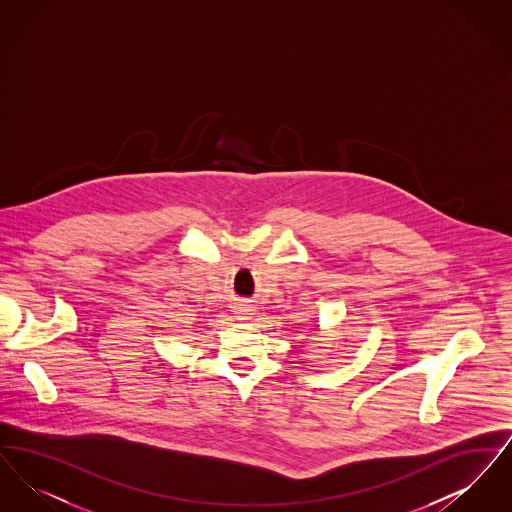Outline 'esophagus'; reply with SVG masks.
Masks as SVG:
<instances>
[{
    "instance_id": "esophagus-1",
    "label": "esophagus",
    "mask_w": 512,
    "mask_h": 512,
    "mask_svg": "<svg viewBox=\"0 0 512 512\" xmlns=\"http://www.w3.org/2000/svg\"><path fill=\"white\" fill-rule=\"evenodd\" d=\"M240 318H245V313H240Z\"/></svg>"
}]
</instances>
